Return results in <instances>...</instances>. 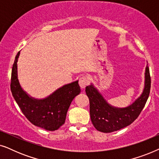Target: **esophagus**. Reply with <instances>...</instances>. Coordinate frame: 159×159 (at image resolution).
Segmentation results:
<instances>
[{
	"label": "esophagus",
	"mask_w": 159,
	"mask_h": 159,
	"mask_svg": "<svg viewBox=\"0 0 159 159\" xmlns=\"http://www.w3.org/2000/svg\"><path fill=\"white\" fill-rule=\"evenodd\" d=\"M90 84V79L87 76H82L79 79V84L80 88H84Z\"/></svg>",
	"instance_id": "1"
}]
</instances>
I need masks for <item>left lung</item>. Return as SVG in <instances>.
Listing matches in <instances>:
<instances>
[{
    "label": "left lung",
    "mask_w": 159,
    "mask_h": 159,
    "mask_svg": "<svg viewBox=\"0 0 159 159\" xmlns=\"http://www.w3.org/2000/svg\"><path fill=\"white\" fill-rule=\"evenodd\" d=\"M149 67L145 69V82L143 93L131 106L117 108L107 103L92 84L87 86L85 92L90 101L91 121L95 129L102 132H112L131 125L142 111L151 90Z\"/></svg>",
    "instance_id": "obj_1"
}]
</instances>
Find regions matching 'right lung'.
Masks as SVG:
<instances>
[{
    "mask_svg": "<svg viewBox=\"0 0 159 159\" xmlns=\"http://www.w3.org/2000/svg\"><path fill=\"white\" fill-rule=\"evenodd\" d=\"M19 52L13 64L11 90L13 97L24 115L34 125L48 131L58 129L65 122L69 106L75 96L80 94L78 81L63 86L53 94L43 100L29 97L21 89L17 78V59Z\"/></svg>",
    "mask_w": 159,
    "mask_h": 159,
    "instance_id": "right-lung-1",
    "label": "right lung"
}]
</instances>
